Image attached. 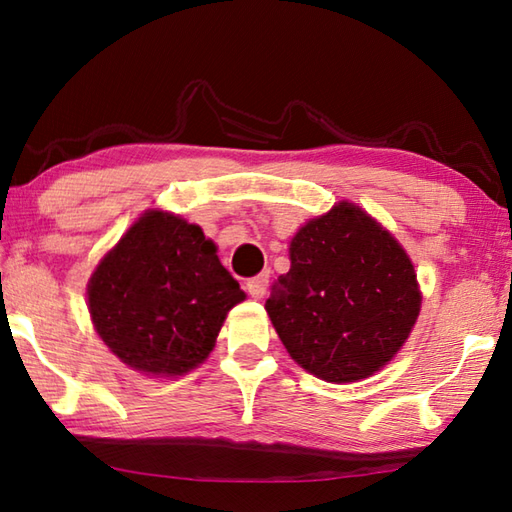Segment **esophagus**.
Segmentation results:
<instances>
[{
	"mask_svg": "<svg viewBox=\"0 0 512 512\" xmlns=\"http://www.w3.org/2000/svg\"><path fill=\"white\" fill-rule=\"evenodd\" d=\"M246 290H248V295L253 297V299H264L266 290H268V273H262V275H257V277H250L246 281Z\"/></svg>",
	"mask_w": 512,
	"mask_h": 512,
	"instance_id": "1",
	"label": "esophagus"
}]
</instances>
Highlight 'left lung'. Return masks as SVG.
Wrapping results in <instances>:
<instances>
[{
    "mask_svg": "<svg viewBox=\"0 0 512 512\" xmlns=\"http://www.w3.org/2000/svg\"><path fill=\"white\" fill-rule=\"evenodd\" d=\"M409 255L352 202L314 217L290 242V270L266 301L288 354L328 383L385 367L420 314Z\"/></svg>",
    "mask_w": 512,
    "mask_h": 512,
    "instance_id": "8db88e82",
    "label": "left lung"
}]
</instances>
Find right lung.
Instances as JSON below:
<instances>
[{
	"instance_id": "right-lung-1",
	"label": "right lung",
	"mask_w": 512,
	"mask_h": 512,
	"mask_svg": "<svg viewBox=\"0 0 512 512\" xmlns=\"http://www.w3.org/2000/svg\"><path fill=\"white\" fill-rule=\"evenodd\" d=\"M244 299L202 228L165 211L140 215L88 284L103 343L151 376H182L198 367L228 310Z\"/></svg>"
}]
</instances>
